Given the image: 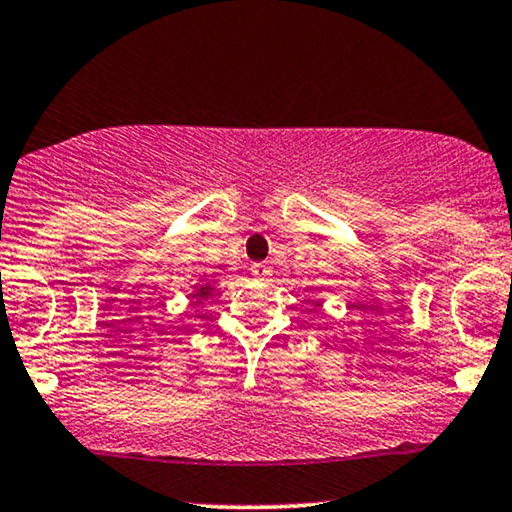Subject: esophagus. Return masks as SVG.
Segmentation results:
<instances>
[{"label":"esophagus","mask_w":512,"mask_h":512,"mask_svg":"<svg viewBox=\"0 0 512 512\" xmlns=\"http://www.w3.org/2000/svg\"><path fill=\"white\" fill-rule=\"evenodd\" d=\"M250 271H252V276L257 278V281H267V278L271 276V269L267 267V264H252Z\"/></svg>","instance_id":"1"}]
</instances>
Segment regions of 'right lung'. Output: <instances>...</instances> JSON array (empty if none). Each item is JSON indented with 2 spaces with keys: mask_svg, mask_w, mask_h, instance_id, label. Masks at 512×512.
<instances>
[{
  "mask_svg": "<svg viewBox=\"0 0 512 512\" xmlns=\"http://www.w3.org/2000/svg\"><path fill=\"white\" fill-rule=\"evenodd\" d=\"M215 283H217L215 278H201V281L192 288V292H189V299H192V304L199 306L201 302H206V299L215 292Z\"/></svg>",
  "mask_w": 512,
  "mask_h": 512,
  "instance_id": "obj_1",
  "label": "right lung"
}]
</instances>
